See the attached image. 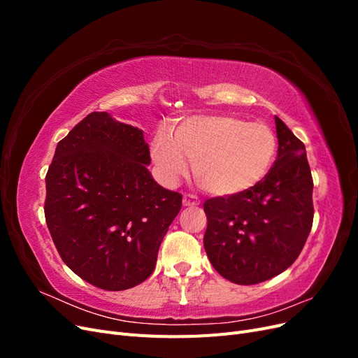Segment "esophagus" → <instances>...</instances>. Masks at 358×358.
<instances>
[{
  "label": "esophagus",
  "instance_id": "34e87169",
  "mask_svg": "<svg viewBox=\"0 0 358 358\" xmlns=\"http://www.w3.org/2000/svg\"><path fill=\"white\" fill-rule=\"evenodd\" d=\"M200 201L197 200L196 196H192V194H187V196H183V206L185 208H192V206H199Z\"/></svg>",
  "mask_w": 358,
  "mask_h": 358
}]
</instances>
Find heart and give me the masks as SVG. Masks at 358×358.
<instances>
[{"instance_id": "b5f03b06", "label": "heart", "mask_w": 358, "mask_h": 358, "mask_svg": "<svg viewBox=\"0 0 358 358\" xmlns=\"http://www.w3.org/2000/svg\"><path fill=\"white\" fill-rule=\"evenodd\" d=\"M278 138L263 122L230 115H199L180 122L175 138L154 137L150 155L162 180L175 183L194 162V178L213 196H237L252 189L272 169Z\"/></svg>"}]
</instances>
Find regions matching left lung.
<instances>
[{"instance_id":"1","label":"left lung","mask_w":358,"mask_h":358,"mask_svg":"<svg viewBox=\"0 0 358 358\" xmlns=\"http://www.w3.org/2000/svg\"><path fill=\"white\" fill-rule=\"evenodd\" d=\"M278 157L267 176L237 196L204 201V249L216 272L239 285L282 273L300 255L313 221V182L303 142L275 116Z\"/></svg>"}]
</instances>
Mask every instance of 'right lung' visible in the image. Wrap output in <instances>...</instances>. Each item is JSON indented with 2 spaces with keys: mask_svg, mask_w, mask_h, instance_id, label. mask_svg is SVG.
Instances as JSON below:
<instances>
[{
  "mask_svg": "<svg viewBox=\"0 0 358 358\" xmlns=\"http://www.w3.org/2000/svg\"><path fill=\"white\" fill-rule=\"evenodd\" d=\"M143 131L92 112L57 146L46 175L45 216L73 272L107 291L152 275L159 245L182 208L154 180Z\"/></svg>",
  "mask_w": 358,
  "mask_h": 358,
  "instance_id": "1",
  "label": "right lung"
}]
</instances>
